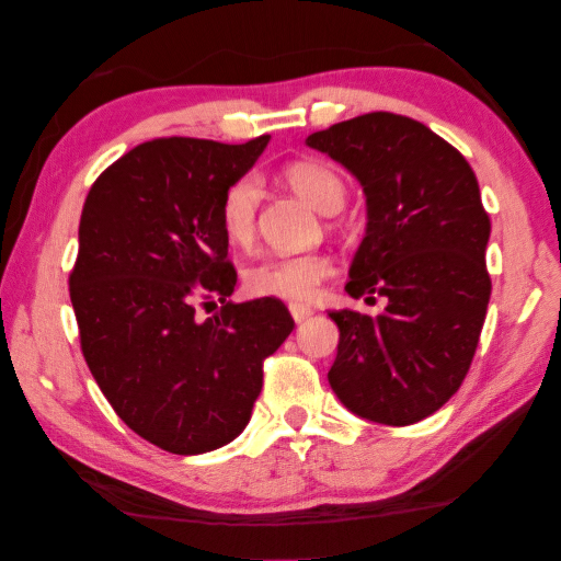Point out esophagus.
<instances>
[{
	"label": "esophagus",
	"instance_id": "obj_1",
	"mask_svg": "<svg viewBox=\"0 0 561 561\" xmlns=\"http://www.w3.org/2000/svg\"><path fill=\"white\" fill-rule=\"evenodd\" d=\"M288 310H290V316H293V320L298 322V325H300V322H306L312 316V308L310 306H302V302H290Z\"/></svg>",
	"mask_w": 561,
	"mask_h": 561
}]
</instances>
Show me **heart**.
Here are the masks:
<instances>
[{
	"mask_svg": "<svg viewBox=\"0 0 561 561\" xmlns=\"http://www.w3.org/2000/svg\"><path fill=\"white\" fill-rule=\"evenodd\" d=\"M283 180L312 209L320 214H335L347 199V186L342 176L325 162H293L283 170ZM261 190L253 174L236 176L226 186L219 204V226L224 239L231 245H249L255 236V214H259ZM335 273V265L322 253L306 255H271L255 261L243 273L249 293L259 298L310 300L320 283Z\"/></svg>",
	"mask_w": 561,
	"mask_h": 561,
	"instance_id": "b5f03b06",
	"label": "heart"
}]
</instances>
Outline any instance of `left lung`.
Wrapping results in <instances>:
<instances>
[{"label":"left lung","mask_w":561,"mask_h":561,"mask_svg":"<svg viewBox=\"0 0 561 561\" xmlns=\"http://www.w3.org/2000/svg\"><path fill=\"white\" fill-rule=\"evenodd\" d=\"M306 142L367 196L345 290L387 300L377 316L330 312L340 328L330 387L362 419L416 424L463 385L485 322L490 219L478 180L454 145L407 115H357Z\"/></svg>","instance_id":"left-lung-1"}]
</instances>
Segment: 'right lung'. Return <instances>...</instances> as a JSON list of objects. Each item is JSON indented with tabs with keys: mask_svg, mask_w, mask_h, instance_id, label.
I'll list each match as a JSON object with an SVG mask.
<instances>
[{
	"mask_svg": "<svg viewBox=\"0 0 561 561\" xmlns=\"http://www.w3.org/2000/svg\"><path fill=\"white\" fill-rule=\"evenodd\" d=\"M271 137H160L93 182L68 278L81 350L115 414L176 456L221 448L249 424L263 359L296 328L275 298L231 302L219 204ZM222 308L202 321L195 308Z\"/></svg>",
	"mask_w": 561,
	"mask_h": 561,
	"instance_id": "1",
	"label": "right lung"
}]
</instances>
